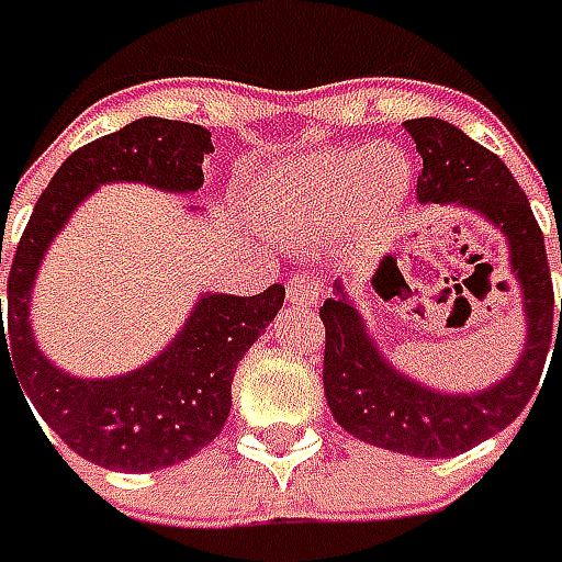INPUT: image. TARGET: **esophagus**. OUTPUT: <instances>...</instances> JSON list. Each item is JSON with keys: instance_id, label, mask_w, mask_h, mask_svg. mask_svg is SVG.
I'll use <instances>...</instances> for the list:
<instances>
[{"instance_id": "esophagus-1", "label": "esophagus", "mask_w": 562, "mask_h": 562, "mask_svg": "<svg viewBox=\"0 0 562 562\" xmlns=\"http://www.w3.org/2000/svg\"><path fill=\"white\" fill-rule=\"evenodd\" d=\"M322 294V282L310 273H297L289 280V304H316Z\"/></svg>"}]
</instances>
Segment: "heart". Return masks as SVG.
I'll use <instances>...</instances> for the list:
<instances>
[{
	"label": "heart",
	"mask_w": 562,
	"mask_h": 562,
	"mask_svg": "<svg viewBox=\"0 0 562 562\" xmlns=\"http://www.w3.org/2000/svg\"><path fill=\"white\" fill-rule=\"evenodd\" d=\"M407 164L386 145L331 148L282 167L255 194V210L282 237H313L340 225L349 213L356 227H380L398 206Z\"/></svg>",
	"instance_id": "1"
}]
</instances>
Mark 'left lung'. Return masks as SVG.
I'll list each match as a JSON object with an SVG mask.
<instances>
[{"label": "left lung", "mask_w": 562, "mask_h": 562, "mask_svg": "<svg viewBox=\"0 0 562 562\" xmlns=\"http://www.w3.org/2000/svg\"><path fill=\"white\" fill-rule=\"evenodd\" d=\"M404 131L423 155L419 203L472 210L505 237L508 268L527 319L524 349L512 371L486 390H431L383 356L356 307L349 282L335 280V297L319 310L325 325L322 383L337 426L352 438L404 457L447 459L472 450L520 417L539 390L548 349L562 340V301L554 304L541 227L508 167L441 117L404 121ZM398 285H404L402 270L386 255L374 273V289L390 294Z\"/></svg>", "instance_id": "left-lung-1"}]
</instances>
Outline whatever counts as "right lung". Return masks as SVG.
<instances>
[{"label":"right lung","mask_w":562,"mask_h":562,"mask_svg":"<svg viewBox=\"0 0 562 562\" xmlns=\"http://www.w3.org/2000/svg\"><path fill=\"white\" fill-rule=\"evenodd\" d=\"M210 151L213 139L206 127L167 117H139L93 139L54 172L11 258L8 328L0 313V368L8 359L23 398L60 435L63 445L93 465L158 472L215 441L231 414L234 371L285 301L282 285L252 297L200 294L170 344L155 359L117 376L69 374L35 344L30 319L35 277L48 246L78 206L112 182L194 194L203 186L200 164ZM198 210L191 206V213ZM2 304L0 297V310Z\"/></svg>","instance_id":"right-lung-1"}]
</instances>
